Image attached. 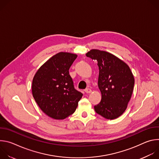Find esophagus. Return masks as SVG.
<instances>
[{
	"instance_id": "1",
	"label": "esophagus",
	"mask_w": 159,
	"mask_h": 159,
	"mask_svg": "<svg viewBox=\"0 0 159 159\" xmlns=\"http://www.w3.org/2000/svg\"><path fill=\"white\" fill-rule=\"evenodd\" d=\"M85 92L86 93L89 94V93H90L92 92V90L90 89H89V88H87V89H85Z\"/></svg>"
}]
</instances>
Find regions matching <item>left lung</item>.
<instances>
[{
    "label": "left lung",
    "instance_id": "1",
    "mask_svg": "<svg viewBox=\"0 0 159 159\" xmlns=\"http://www.w3.org/2000/svg\"><path fill=\"white\" fill-rule=\"evenodd\" d=\"M85 55L97 60L99 66L98 87L102 97L94 110L106 119H116L123 115L131 99L133 75L125 61L109 52L93 49Z\"/></svg>",
    "mask_w": 159,
    "mask_h": 159
}]
</instances>
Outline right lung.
Listing matches in <instances>:
<instances>
[{
	"instance_id": "right-lung-1",
	"label": "right lung",
	"mask_w": 159,
	"mask_h": 159,
	"mask_svg": "<svg viewBox=\"0 0 159 159\" xmlns=\"http://www.w3.org/2000/svg\"><path fill=\"white\" fill-rule=\"evenodd\" d=\"M76 54L60 52L40 66L32 82V94L49 117L63 120L75 112L82 94L75 89L69 69Z\"/></svg>"
}]
</instances>
